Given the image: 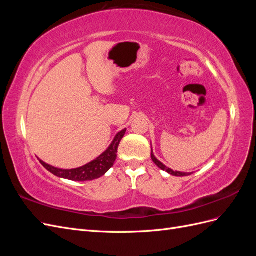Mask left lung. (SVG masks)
Wrapping results in <instances>:
<instances>
[{"mask_svg":"<svg viewBox=\"0 0 256 256\" xmlns=\"http://www.w3.org/2000/svg\"><path fill=\"white\" fill-rule=\"evenodd\" d=\"M150 157H152V160L154 161V164H156L159 168H161V170H164V171H166V172H168L170 175H173V176H180V177H182V176H189V175H191L192 173H184V172H180V171H173L172 168H166L164 164H162V162H160L156 157H154V152H152V154H150Z\"/></svg>","mask_w":256,"mask_h":256,"instance_id":"left-lung-1","label":"left lung"}]
</instances>
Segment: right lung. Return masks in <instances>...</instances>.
<instances>
[{
	"label": "right lung",
	"mask_w": 256,
	"mask_h": 256,
	"mask_svg": "<svg viewBox=\"0 0 256 256\" xmlns=\"http://www.w3.org/2000/svg\"><path fill=\"white\" fill-rule=\"evenodd\" d=\"M126 134V129H122V131L115 136L114 140L110 144L108 148L98 156L96 159L88 162V164L83 166L70 168V170H64L54 168L48 164H46L42 160H40V164L44 166V168H47L50 173L56 175L60 178H65V180H74V182H86L97 180V178L104 176L109 170L113 166L114 162L116 160V152H118V145L122 136Z\"/></svg>",
	"instance_id": "add662e5"
}]
</instances>
